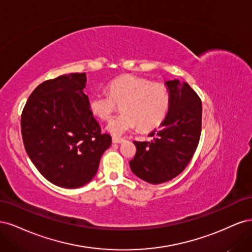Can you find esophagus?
I'll return each instance as SVG.
<instances>
[{
  "mask_svg": "<svg viewBox=\"0 0 252 252\" xmlns=\"http://www.w3.org/2000/svg\"><path fill=\"white\" fill-rule=\"evenodd\" d=\"M122 142H124L123 138H118V136H112V143L114 144H120Z\"/></svg>",
  "mask_w": 252,
  "mask_h": 252,
  "instance_id": "esophagus-1",
  "label": "esophagus"
}]
</instances>
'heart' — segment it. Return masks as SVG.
<instances>
[{"mask_svg":"<svg viewBox=\"0 0 252 252\" xmlns=\"http://www.w3.org/2000/svg\"><path fill=\"white\" fill-rule=\"evenodd\" d=\"M88 105L90 111L101 120H108L121 105L123 112L107 125L110 133L121 135L136 126L146 131L161 124L169 110L170 94L162 83L126 74L109 84L108 94H91Z\"/></svg>","mask_w":252,"mask_h":252,"instance_id":"b5f03b06","label":"heart"}]
</instances>
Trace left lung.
I'll use <instances>...</instances> for the list:
<instances>
[{
  "mask_svg": "<svg viewBox=\"0 0 252 252\" xmlns=\"http://www.w3.org/2000/svg\"><path fill=\"white\" fill-rule=\"evenodd\" d=\"M170 106L166 118L149 136L133 141L136 152L129 162L132 172L150 184L170 181L186 168L199 145L202 131V101L195 91L179 80L167 81Z\"/></svg>",
  "mask_w": 252,
  "mask_h": 252,
  "instance_id": "8db88e82",
  "label": "left lung"
}]
</instances>
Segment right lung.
Returning <instances> with one entry per match:
<instances>
[{"mask_svg": "<svg viewBox=\"0 0 252 252\" xmlns=\"http://www.w3.org/2000/svg\"><path fill=\"white\" fill-rule=\"evenodd\" d=\"M86 73H69L40 84L21 116L23 143L36 169L52 184L78 188L95 175L111 136L90 111Z\"/></svg>", "mask_w": 252, "mask_h": 252, "instance_id": "right-lung-1", "label": "right lung"}]
</instances>
